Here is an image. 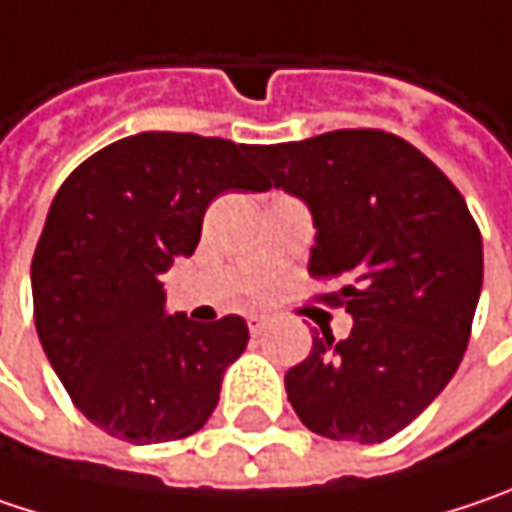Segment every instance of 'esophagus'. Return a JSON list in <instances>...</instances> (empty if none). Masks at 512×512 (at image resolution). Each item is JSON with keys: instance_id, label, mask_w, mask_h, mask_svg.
Masks as SVG:
<instances>
[{"instance_id": "obj_1", "label": "esophagus", "mask_w": 512, "mask_h": 512, "mask_svg": "<svg viewBox=\"0 0 512 512\" xmlns=\"http://www.w3.org/2000/svg\"><path fill=\"white\" fill-rule=\"evenodd\" d=\"M246 321H249V330H252V333H263V330H266V324H269V316H263V313H252Z\"/></svg>"}]
</instances>
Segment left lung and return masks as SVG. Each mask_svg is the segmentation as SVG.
<instances>
[{"label": "left lung", "mask_w": 512, "mask_h": 512, "mask_svg": "<svg viewBox=\"0 0 512 512\" xmlns=\"http://www.w3.org/2000/svg\"><path fill=\"white\" fill-rule=\"evenodd\" d=\"M269 188L298 196L316 226L310 275L350 336H313L284 376L301 423L330 440L382 443L435 400L464 359L484 281L481 231L464 196L417 147L382 130L249 147Z\"/></svg>", "instance_id": "left-lung-1"}]
</instances>
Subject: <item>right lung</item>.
<instances>
[{
    "instance_id": "right-lung-1",
    "label": "right lung",
    "mask_w": 512,
    "mask_h": 512,
    "mask_svg": "<svg viewBox=\"0 0 512 512\" xmlns=\"http://www.w3.org/2000/svg\"><path fill=\"white\" fill-rule=\"evenodd\" d=\"M269 191L249 144L138 133L60 185L31 260L34 324L63 388L106 435L167 443L199 432L226 368L246 350L240 316H167L162 275L194 255L211 199Z\"/></svg>"
}]
</instances>
